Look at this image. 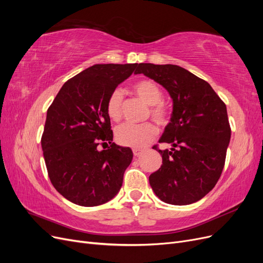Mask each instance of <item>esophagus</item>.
Returning <instances> with one entry per match:
<instances>
[{"label":"esophagus","mask_w":263,"mask_h":263,"mask_svg":"<svg viewBox=\"0 0 263 263\" xmlns=\"http://www.w3.org/2000/svg\"><path fill=\"white\" fill-rule=\"evenodd\" d=\"M133 154H134L135 157H138V156H140L142 154V150L139 149V148H134L133 149Z\"/></svg>","instance_id":"esophagus-1"}]
</instances>
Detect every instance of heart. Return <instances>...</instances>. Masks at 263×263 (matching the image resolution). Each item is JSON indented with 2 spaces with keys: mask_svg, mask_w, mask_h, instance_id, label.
<instances>
[{
  "mask_svg": "<svg viewBox=\"0 0 263 263\" xmlns=\"http://www.w3.org/2000/svg\"><path fill=\"white\" fill-rule=\"evenodd\" d=\"M133 90L137 97L149 105L148 115L153 117L159 125H166L170 119V109L162 101L163 93L161 87L150 79H141L133 84ZM123 93L115 89L108 94L106 100V113L114 122L122 118ZM158 130L157 127L150 122L134 125L125 124L116 129V140L118 144L127 147L140 148L153 140Z\"/></svg>",
  "mask_w": 263,
  "mask_h": 263,
  "instance_id": "heart-1",
  "label": "heart"
}]
</instances>
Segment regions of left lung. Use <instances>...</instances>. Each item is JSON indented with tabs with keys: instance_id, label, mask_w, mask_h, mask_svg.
Returning a JSON list of instances; mask_svg holds the SVG:
<instances>
[{
	"instance_id": "left-lung-1",
	"label": "left lung",
	"mask_w": 263,
	"mask_h": 263,
	"mask_svg": "<svg viewBox=\"0 0 263 263\" xmlns=\"http://www.w3.org/2000/svg\"><path fill=\"white\" fill-rule=\"evenodd\" d=\"M135 73L161 84L173 101L170 123L159 139L172 148L155 146L162 164L150 174V186L164 203L200 201L216 185L224 169L232 135L225 103L208 82L176 65L139 63Z\"/></svg>"
}]
</instances>
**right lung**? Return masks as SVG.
Listing matches in <instances>:
<instances>
[{"label": "right lung", "instance_id": "1", "mask_svg": "<svg viewBox=\"0 0 263 263\" xmlns=\"http://www.w3.org/2000/svg\"><path fill=\"white\" fill-rule=\"evenodd\" d=\"M137 63L94 65L62 85L47 110L42 148L54 189L77 205L98 206L118 193L133 151L113 142L108 94ZM109 143L105 151L100 145Z\"/></svg>", "mask_w": 263, "mask_h": 263}]
</instances>
